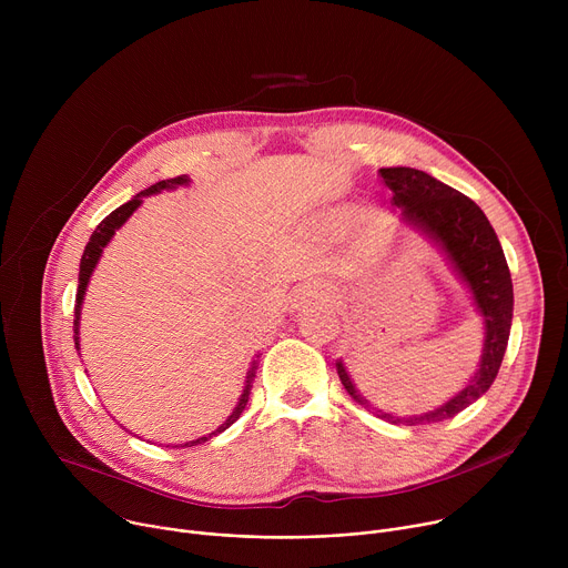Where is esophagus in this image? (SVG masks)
<instances>
[{
	"instance_id": "1",
	"label": "esophagus",
	"mask_w": 568,
	"mask_h": 568,
	"mask_svg": "<svg viewBox=\"0 0 568 568\" xmlns=\"http://www.w3.org/2000/svg\"><path fill=\"white\" fill-rule=\"evenodd\" d=\"M328 298H331V292L326 290V285L312 283V285H303V287L296 292L294 305H296V307H307V305H312V303H316V301H328Z\"/></svg>"
}]
</instances>
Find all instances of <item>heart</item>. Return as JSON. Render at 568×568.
Returning a JSON list of instances; mask_svg holds the SVG:
<instances>
[{
    "label": "heart",
    "instance_id": "heart-1",
    "mask_svg": "<svg viewBox=\"0 0 568 568\" xmlns=\"http://www.w3.org/2000/svg\"><path fill=\"white\" fill-rule=\"evenodd\" d=\"M335 217H337V220H339V222H344V213H337V215H335Z\"/></svg>",
    "mask_w": 568,
    "mask_h": 568
}]
</instances>
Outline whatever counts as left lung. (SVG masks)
<instances>
[{
  "mask_svg": "<svg viewBox=\"0 0 568 568\" xmlns=\"http://www.w3.org/2000/svg\"><path fill=\"white\" fill-rule=\"evenodd\" d=\"M379 175L393 193L390 202L402 209L404 220L420 226L445 250L447 258L471 290L476 307L485 321L480 366L456 397L443 404L440 409L412 418L377 412L379 418L402 425L443 423L467 409L471 402L488 390L501 368L515 305L510 270L493 224L467 195L416 169H382ZM337 373L353 399L371 407L368 399H364L353 386L342 362H337Z\"/></svg>",
  "mask_w": 568,
  "mask_h": 568,
  "instance_id": "8db88e82",
  "label": "left lung"
}]
</instances>
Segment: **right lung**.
Listing matches in <instances>:
<instances>
[{
  "instance_id": "right-lung-1",
  "label": "right lung",
  "mask_w": 568,
  "mask_h": 568,
  "mask_svg": "<svg viewBox=\"0 0 568 568\" xmlns=\"http://www.w3.org/2000/svg\"><path fill=\"white\" fill-rule=\"evenodd\" d=\"M189 180H186V175H180V178H173V180H161V182H156V184H152L150 189H145V191H141V193H136L130 202H125V204H121L119 209H114L105 220H101V224L97 226V231L92 233V237H90V242H88V247H85V252H83V258H80V274H78V290H75V305H73V339H75V348L80 346L78 344V321H80V305H83V296H85V290H88V283H90V276H92V272H94V267H97V263H99V258H101V254H103V247L108 245V242L112 240V235H114V231L134 213V209L141 204V197H145V195H152V193H159V191H164V189H173V186H180V184H186ZM256 368H258V359H254V364H252V368H250V373H247V382H245V388H242V395H240V399H237V407L233 409V414L226 418V423L224 425H220L213 434H209V436H204V438H197V440H191V443H186L184 447H193V445H200V443H206L211 436H217V434H222L224 429H229L240 416H242V412H245V407H247V399H250V393H252V384H254V377H256Z\"/></svg>"
}]
</instances>
